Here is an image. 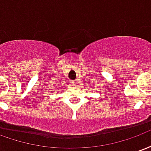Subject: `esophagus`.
<instances>
[{
  "instance_id": "obj_1",
  "label": "esophagus",
  "mask_w": 151,
  "mask_h": 151,
  "mask_svg": "<svg viewBox=\"0 0 151 151\" xmlns=\"http://www.w3.org/2000/svg\"><path fill=\"white\" fill-rule=\"evenodd\" d=\"M70 83H71V85L74 86H77V85H76V83H77V82H76V81H73V82L72 81V82H70Z\"/></svg>"
}]
</instances>
